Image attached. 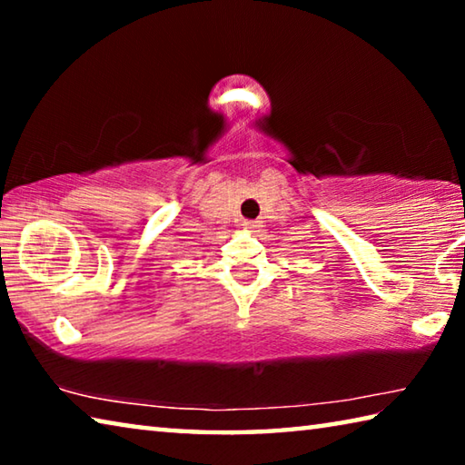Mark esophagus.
<instances>
[{
    "mask_svg": "<svg viewBox=\"0 0 465 465\" xmlns=\"http://www.w3.org/2000/svg\"><path fill=\"white\" fill-rule=\"evenodd\" d=\"M242 225H243V230H248V232H256L258 227H261L258 225V222H243Z\"/></svg>",
    "mask_w": 465,
    "mask_h": 465,
    "instance_id": "1",
    "label": "esophagus"
}]
</instances>
